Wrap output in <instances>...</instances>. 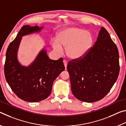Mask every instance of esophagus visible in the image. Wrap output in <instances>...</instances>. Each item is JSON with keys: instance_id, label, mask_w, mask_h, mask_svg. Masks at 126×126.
Returning <instances> with one entry per match:
<instances>
[{"instance_id": "1", "label": "esophagus", "mask_w": 126, "mask_h": 126, "mask_svg": "<svg viewBox=\"0 0 126 126\" xmlns=\"http://www.w3.org/2000/svg\"><path fill=\"white\" fill-rule=\"evenodd\" d=\"M63 63H64V65L65 68H67V63H68V62L66 61V60H63Z\"/></svg>"}]
</instances>
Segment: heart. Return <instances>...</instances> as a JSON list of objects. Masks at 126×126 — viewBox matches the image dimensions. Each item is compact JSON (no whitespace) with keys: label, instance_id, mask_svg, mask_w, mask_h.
<instances>
[{"label":"heart","instance_id":"b5f03b06","mask_svg":"<svg viewBox=\"0 0 126 126\" xmlns=\"http://www.w3.org/2000/svg\"><path fill=\"white\" fill-rule=\"evenodd\" d=\"M93 42V37L90 32L81 28L69 27L59 32L52 46L58 52L62 50L61 46L64 47L68 57L77 59L89 52Z\"/></svg>","mask_w":126,"mask_h":126}]
</instances>
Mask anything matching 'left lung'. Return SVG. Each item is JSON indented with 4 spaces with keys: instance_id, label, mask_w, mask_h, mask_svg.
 I'll list each match as a JSON object with an SVG mask.
<instances>
[{
    "instance_id": "left-lung-1",
    "label": "left lung",
    "mask_w": 126,
    "mask_h": 126,
    "mask_svg": "<svg viewBox=\"0 0 126 126\" xmlns=\"http://www.w3.org/2000/svg\"><path fill=\"white\" fill-rule=\"evenodd\" d=\"M67 68L72 92L78 99L92 103L107 94L118 77L119 63L118 49L104 27L89 52L72 59Z\"/></svg>"
}]
</instances>
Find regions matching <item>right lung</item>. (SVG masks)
Listing matches in <instances>:
<instances>
[{"mask_svg": "<svg viewBox=\"0 0 126 126\" xmlns=\"http://www.w3.org/2000/svg\"><path fill=\"white\" fill-rule=\"evenodd\" d=\"M42 28L37 25H24L9 44L6 53L4 64L6 80L17 96L27 102H39L46 99L52 92L54 80L65 69L62 58L52 60L44 49L40 51L29 67L19 63L16 54L22 37L40 31Z\"/></svg>", "mask_w": 126, "mask_h": 126, "instance_id": "1", "label": "right lung"}]
</instances>
